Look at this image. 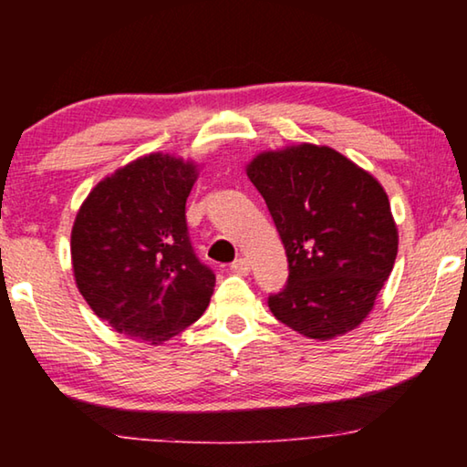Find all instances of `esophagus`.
Wrapping results in <instances>:
<instances>
[{"label": "esophagus", "mask_w": 467, "mask_h": 467, "mask_svg": "<svg viewBox=\"0 0 467 467\" xmlns=\"http://www.w3.org/2000/svg\"><path fill=\"white\" fill-rule=\"evenodd\" d=\"M231 270H233L234 274H239V275H247V274L251 272V264H249V259H244V257L236 259V262L231 265Z\"/></svg>", "instance_id": "34e87169"}]
</instances>
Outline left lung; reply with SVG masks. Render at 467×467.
<instances>
[{
    "mask_svg": "<svg viewBox=\"0 0 467 467\" xmlns=\"http://www.w3.org/2000/svg\"><path fill=\"white\" fill-rule=\"evenodd\" d=\"M247 177L264 195L288 257V284L267 305L309 339L357 329L398 255L383 185L337 150L296 144L259 152Z\"/></svg>",
    "mask_w": 467,
    "mask_h": 467,
    "instance_id": "left-lung-1",
    "label": "left lung"
}]
</instances>
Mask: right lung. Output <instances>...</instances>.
I'll list each match as a JSON object with an SVG mask.
<instances>
[{"instance_id": "add662e5", "label": "right lung", "mask_w": 467, "mask_h": 467, "mask_svg": "<svg viewBox=\"0 0 467 467\" xmlns=\"http://www.w3.org/2000/svg\"><path fill=\"white\" fill-rule=\"evenodd\" d=\"M200 164L140 156L92 187L72 228L76 286L117 334L158 346L202 317L216 278L195 257L185 202Z\"/></svg>"}]
</instances>
